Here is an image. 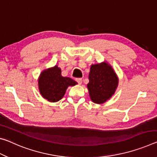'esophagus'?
I'll return each mask as SVG.
<instances>
[{
	"label": "esophagus",
	"instance_id": "34e87169",
	"mask_svg": "<svg viewBox=\"0 0 157 157\" xmlns=\"http://www.w3.org/2000/svg\"><path fill=\"white\" fill-rule=\"evenodd\" d=\"M75 80L77 81V82H78L79 84H81L82 82V78H76Z\"/></svg>",
	"mask_w": 157,
	"mask_h": 157
}]
</instances>
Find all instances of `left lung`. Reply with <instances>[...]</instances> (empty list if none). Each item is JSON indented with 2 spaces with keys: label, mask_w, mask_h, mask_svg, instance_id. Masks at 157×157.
Masks as SVG:
<instances>
[{
  "label": "left lung",
  "mask_w": 157,
  "mask_h": 157,
  "mask_svg": "<svg viewBox=\"0 0 157 157\" xmlns=\"http://www.w3.org/2000/svg\"><path fill=\"white\" fill-rule=\"evenodd\" d=\"M87 84L89 96L95 103H103L110 98L118 86L115 72L107 62L91 65Z\"/></svg>",
  "instance_id": "1"
}]
</instances>
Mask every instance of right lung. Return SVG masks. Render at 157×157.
Returning <instances> with one entry per match:
<instances>
[{
    "instance_id": "add662e5",
    "label": "right lung",
    "mask_w": 157,
    "mask_h": 157,
    "mask_svg": "<svg viewBox=\"0 0 157 157\" xmlns=\"http://www.w3.org/2000/svg\"><path fill=\"white\" fill-rule=\"evenodd\" d=\"M77 84L73 79L62 76L61 70L57 66L44 70L38 78V88L41 96L53 103L63 98L69 86Z\"/></svg>"
}]
</instances>
